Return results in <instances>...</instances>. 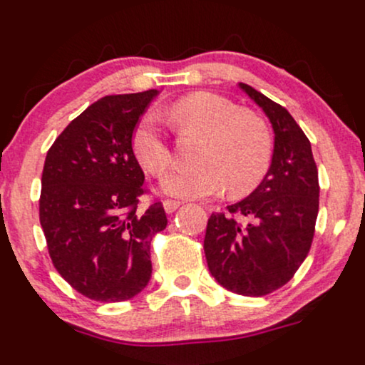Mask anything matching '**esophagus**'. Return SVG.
Returning <instances> with one entry per match:
<instances>
[{
	"label": "esophagus",
	"mask_w": 365,
	"mask_h": 365,
	"mask_svg": "<svg viewBox=\"0 0 365 365\" xmlns=\"http://www.w3.org/2000/svg\"><path fill=\"white\" fill-rule=\"evenodd\" d=\"M179 207H181V201H175V200H165L164 201V210L167 213H173L178 210Z\"/></svg>",
	"instance_id": "esophagus-1"
}]
</instances>
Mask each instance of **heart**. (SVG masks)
<instances>
[{
	"instance_id": "1",
	"label": "heart",
	"mask_w": 365,
	"mask_h": 365,
	"mask_svg": "<svg viewBox=\"0 0 365 365\" xmlns=\"http://www.w3.org/2000/svg\"><path fill=\"white\" fill-rule=\"evenodd\" d=\"M164 118L181 136H198L195 162L187 170H173L162 181L167 195L205 198L220 192L244 196L259 186L273 157L268 123L258 113L237 107L230 98L212 92H195L167 107ZM133 152L152 175H162L173 162V152L155 115L141 119L133 133Z\"/></svg>"
}]
</instances>
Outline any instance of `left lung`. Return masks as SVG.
Masks as SVG:
<instances>
[{"label": "left lung", "instance_id": "left-lung-1", "mask_svg": "<svg viewBox=\"0 0 365 365\" xmlns=\"http://www.w3.org/2000/svg\"><path fill=\"white\" fill-rule=\"evenodd\" d=\"M268 115L275 133L272 165L247 198L212 213L205 256L224 289L261 297L284 287L306 259L319 210L318 167L311 141L285 107L239 83Z\"/></svg>", "mask_w": 365, "mask_h": 365}]
</instances>
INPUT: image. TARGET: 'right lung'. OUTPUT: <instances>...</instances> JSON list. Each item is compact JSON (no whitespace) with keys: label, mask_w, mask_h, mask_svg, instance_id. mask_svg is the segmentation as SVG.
<instances>
[{"label":"right lung","mask_w":365,"mask_h":365,"mask_svg":"<svg viewBox=\"0 0 365 365\" xmlns=\"http://www.w3.org/2000/svg\"><path fill=\"white\" fill-rule=\"evenodd\" d=\"M157 93L102 97L46 155L38 218L47 250L59 275L92 301H128L152 277L150 244L167 215L162 203L138 210L145 174L131 140Z\"/></svg>","instance_id":"right-lung-1"}]
</instances>
